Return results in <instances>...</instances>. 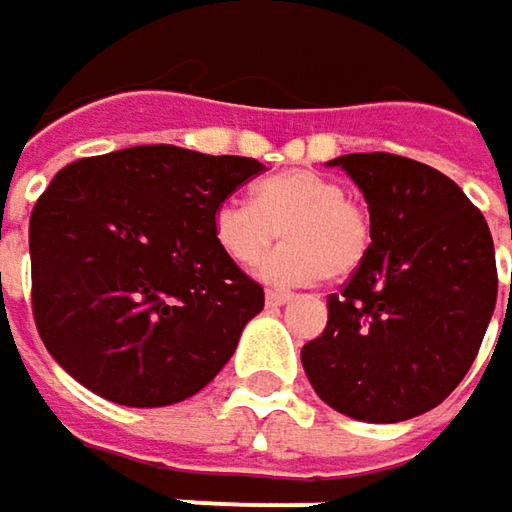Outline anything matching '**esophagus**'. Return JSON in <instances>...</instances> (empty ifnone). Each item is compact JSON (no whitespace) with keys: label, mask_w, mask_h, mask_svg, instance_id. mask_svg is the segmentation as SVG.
<instances>
[{"label":"esophagus","mask_w":512,"mask_h":512,"mask_svg":"<svg viewBox=\"0 0 512 512\" xmlns=\"http://www.w3.org/2000/svg\"><path fill=\"white\" fill-rule=\"evenodd\" d=\"M265 299H267V307H282L290 302V293H287V290H267Z\"/></svg>","instance_id":"34e87169"}]
</instances>
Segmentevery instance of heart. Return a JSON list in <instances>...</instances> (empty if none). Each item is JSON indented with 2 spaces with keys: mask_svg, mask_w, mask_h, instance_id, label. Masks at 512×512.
I'll return each instance as SVG.
<instances>
[{
  "mask_svg": "<svg viewBox=\"0 0 512 512\" xmlns=\"http://www.w3.org/2000/svg\"><path fill=\"white\" fill-rule=\"evenodd\" d=\"M213 230L236 265H256L273 242V256L262 262V276L282 285L313 279L344 282L370 253L373 225L362 202L347 187L319 170H285L265 179L253 193V205L227 199L213 213Z\"/></svg>",
  "mask_w": 512,
  "mask_h": 512,
  "instance_id": "b5f03b06",
  "label": "heart"
}]
</instances>
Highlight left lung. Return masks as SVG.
I'll list each match as a JSON object with an SVG mask.
<instances>
[{
	"mask_svg": "<svg viewBox=\"0 0 512 512\" xmlns=\"http://www.w3.org/2000/svg\"><path fill=\"white\" fill-rule=\"evenodd\" d=\"M330 165L362 187L373 242L327 296L302 347L319 399L359 422H404L442 404L482 347L496 307V250L482 210L430 165L347 153Z\"/></svg>",
	"mask_w": 512,
	"mask_h": 512,
	"instance_id": "left-lung-1",
	"label": "left lung"
}]
</instances>
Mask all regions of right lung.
Instances as JSON below:
<instances>
[{
  "mask_svg": "<svg viewBox=\"0 0 512 512\" xmlns=\"http://www.w3.org/2000/svg\"><path fill=\"white\" fill-rule=\"evenodd\" d=\"M262 170L173 145L59 170L30 213V305L50 356L128 407L199 393L265 307L213 230L216 207Z\"/></svg>",
  "mask_w": 512,
  "mask_h": 512,
  "instance_id": "1",
  "label": "right lung"
}]
</instances>
